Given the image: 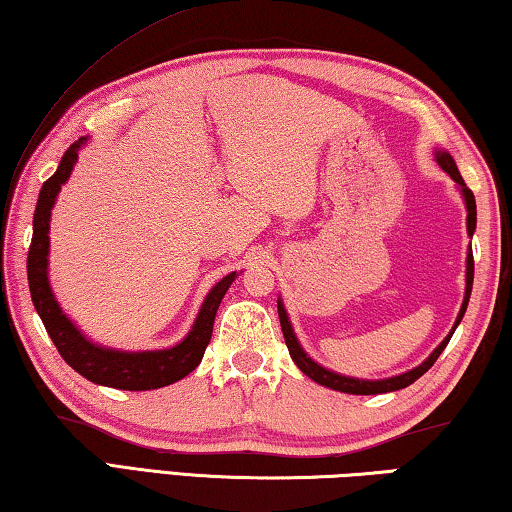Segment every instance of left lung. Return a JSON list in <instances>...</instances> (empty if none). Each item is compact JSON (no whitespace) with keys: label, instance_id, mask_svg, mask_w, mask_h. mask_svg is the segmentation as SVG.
Instances as JSON below:
<instances>
[{"label":"left lung","instance_id":"left-lung-1","mask_svg":"<svg viewBox=\"0 0 512 512\" xmlns=\"http://www.w3.org/2000/svg\"><path fill=\"white\" fill-rule=\"evenodd\" d=\"M436 162L443 167L449 176H452L454 183L461 189V194L465 198V207H467V235H474V228H476V201H474V194L467 189L465 180L461 173H458V167L452 155L447 151H436ZM472 282H474V257H472V248L470 253H467V271H465V298H463V305L461 311H458L456 316V323L452 327V332L445 336V341L438 345L436 350L429 354V359H424L418 368H413L409 372H402V375L397 377H388V379H354V377H345L339 375V372H332L320 366L314 359L309 357V354L300 348V343L296 339V334H293V327H291V320L287 316V309H284L282 300H277V314H280V325H282V334H284V341H287V348L289 354L296 366L305 372L309 379H314L316 384L320 386H327V388H334V391H341V393H350V395H379V393H391V391H400V388L411 386L415 379H420L424 372H427L436 359L440 357V352L447 348L449 339H452L454 329L461 323L463 316H465V309H467V302H470V293H472Z\"/></svg>","mask_w":512,"mask_h":512}]
</instances>
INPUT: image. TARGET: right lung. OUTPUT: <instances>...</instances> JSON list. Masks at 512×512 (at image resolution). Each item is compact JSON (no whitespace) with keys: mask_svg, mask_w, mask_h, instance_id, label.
<instances>
[{"mask_svg":"<svg viewBox=\"0 0 512 512\" xmlns=\"http://www.w3.org/2000/svg\"><path fill=\"white\" fill-rule=\"evenodd\" d=\"M88 142V137H81L65 151L58 169L40 189L36 214H33V239L27 259L29 273V289L31 300L36 307L38 316L45 323L47 334L54 341L56 350L60 352L69 366L79 375L94 381L99 386L119 388V391H151V388L169 386L173 381L187 377L198 363H201L207 343L212 339L214 316L219 309L225 291L230 289L237 271L225 275L221 282H216L212 291L207 293L201 311L194 320L192 329L183 341L167 350H146V352H121L103 345L92 343L88 336L79 332L72 320H69L63 309L54 298L49 287L47 262H49V219L51 207L56 203L60 187L67 183L72 173L79 149Z\"/></svg>","mask_w":512,"mask_h":512,"instance_id":"1","label":"right lung"}]
</instances>
